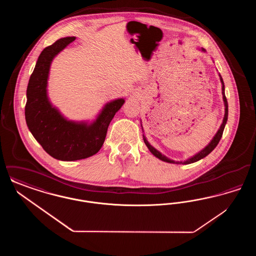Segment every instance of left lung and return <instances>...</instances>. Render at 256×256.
Returning a JSON list of instances; mask_svg holds the SVG:
<instances>
[{"mask_svg": "<svg viewBox=\"0 0 256 256\" xmlns=\"http://www.w3.org/2000/svg\"><path fill=\"white\" fill-rule=\"evenodd\" d=\"M204 52V49H202ZM220 82H222V98H224V106H226V108H224V120H222V124H220V126L219 130H218V132L216 134V135L214 136V138L212 139V141L207 145L202 150H200L198 154H195L194 156H192V158H190L189 159H187L186 161H180V162H176V161H174V160H170V158H168L167 156H163L162 154H160L158 150H156L152 146H150V143L146 141V137L143 135V139H144V142H145V144H146V146H148V148L150 150V152L154 156H156L158 158L160 159V160H162V161H165V162H168V163H176V164H191V163H194V162H196V161H198V160H200L202 158H206V156H208L216 146L217 145L219 144L220 140V138H222V132H224V126H226V121H228V100H226V95H224V82H222V76H220Z\"/></svg>", "mask_w": 256, "mask_h": 256, "instance_id": "obj_1", "label": "left lung"}]
</instances>
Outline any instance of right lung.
Here are the masks:
<instances>
[{
    "mask_svg": "<svg viewBox=\"0 0 256 256\" xmlns=\"http://www.w3.org/2000/svg\"><path fill=\"white\" fill-rule=\"evenodd\" d=\"M76 37H65L46 47L37 60L26 88V122L37 142L54 158L74 161L96 154L102 146L108 128L124 100L108 104L91 124L67 121L54 108L47 96V80L54 58L73 42Z\"/></svg>",
    "mask_w": 256,
    "mask_h": 256,
    "instance_id": "obj_1",
    "label": "right lung"
}]
</instances>
